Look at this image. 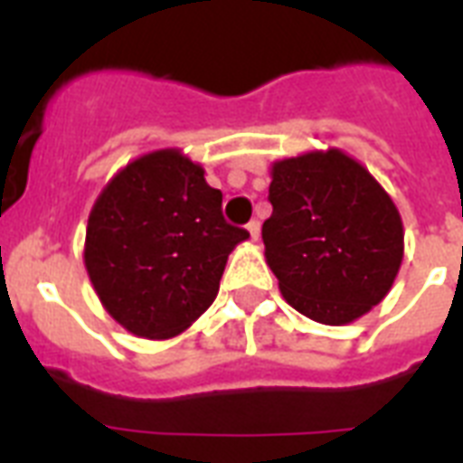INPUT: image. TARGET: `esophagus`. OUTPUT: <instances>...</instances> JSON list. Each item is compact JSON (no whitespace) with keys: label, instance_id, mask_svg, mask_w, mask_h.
Masks as SVG:
<instances>
[{"label":"esophagus","instance_id":"1","mask_svg":"<svg viewBox=\"0 0 463 463\" xmlns=\"http://www.w3.org/2000/svg\"><path fill=\"white\" fill-rule=\"evenodd\" d=\"M247 231H250V238L260 240V232H261L260 221H250V223H247Z\"/></svg>","mask_w":463,"mask_h":463}]
</instances>
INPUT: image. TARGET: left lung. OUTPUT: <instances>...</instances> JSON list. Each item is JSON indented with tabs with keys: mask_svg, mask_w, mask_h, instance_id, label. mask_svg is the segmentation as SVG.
I'll use <instances>...</instances> for the list:
<instances>
[{
	"mask_svg": "<svg viewBox=\"0 0 463 463\" xmlns=\"http://www.w3.org/2000/svg\"><path fill=\"white\" fill-rule=\"evenodd\" d=\"M267 264L288 305L319 324H348L387 296L403 260L392 196L338 148L271 165Z\"/></svg>",
	"mask_w": 463,
	"mask_h": 463,
	"instance_id": "1",
	"label": "left lung"
}]
</instances>
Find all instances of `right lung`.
<instances>
[{
	"label": "right lung",
	"instance_id": "1",
	"mask_svg": "<svg viewBox=\"0 0 463 463\" xmlns=\"http://www.w3.org/2000/svg\"><path fill=\"white\" fill-rule=\"evenodd\" d=\"M223 194L177 148L141 156L93 203L83 261L103 307L127 331L170 338L216 300L228 254L250 238L225 223Z\"/></svg>",
	"mask_w": 463,
	"mask_h": 463
}]
</instances>
